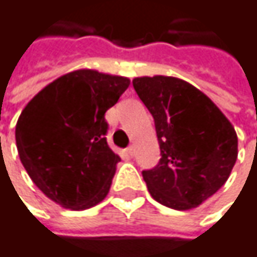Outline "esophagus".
Wrapping results in <instances>:
<instances>
[{"label":"esophagus","mask_w":257,"mask_h":257,"mask_svg":"<svg viewBox=\"0 0 257 257\" xmlns=\"http://www.w3.org/2000/svg\"><path fill=\"white\" fill-rule=\"evenodd\" d=\"M125 153H126V156L132 158V156H134V147H132V146L126 147V149H125Z\"/></svg>","instance_id":"1"}]
</instances>
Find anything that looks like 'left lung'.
Instances as JSON below:
<instances>
[{
    "label": "left lung",
    "instance_id": "1",
    "mask_svg": "<svg viewBox=\"0 0 257 257\" xmlns=\"http://www.w3.org/2000/svg\"><path fill=\"white\" fill-rule=\"evenodd\" d=\"M134 89L155 120L161 159L143 179L153 199L174 210H190L214 195L238 156L231 122L214 102L184 80L138 77Z\"/></svg>",
    "mask_w": 257,
    "mask_h": 257
}]
</instances>
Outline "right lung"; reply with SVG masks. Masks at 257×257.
Returning <instances> with one entry per match:
<instances>
[{
    "instance_id": "obj_1",
    "label": "right lung",
    "mask_w": 257,
    "mask_h": 257,
    "mask_svg": "<svg viewBox=\"0 0 257 257\" xmlns=\"http://www.w3.org/2000/svg\"><path fill=\"white\" fill-rule=\"evenodd\" d=\"M129 78L78 70L47 84L24 108L16 146L26 173L52 201L71 210L101 202L120 158L107 144L105 111Z\"/></svg>"
}]
</instances>
